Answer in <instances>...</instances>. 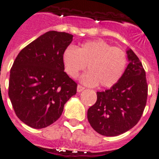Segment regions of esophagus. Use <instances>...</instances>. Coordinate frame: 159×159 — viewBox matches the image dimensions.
Segmentation results:
<instances>
[{
  "label": "esophagus",
  "mask_w": 159,
  "mask_h": 159,
  "mask_svg": "<svg viewBox=\"0 0 159 159\" xmlns=\"http://www.w3.org/2000/svg\"><path fill=\"white\" fill-rule=\"evenodd\" d=\"M84 89V87L81 86V85H77V88H76V90H77V92L80 93V92H82L83 90Z\"/></svg>",
  "instance_id": "1"
}]
</instances>
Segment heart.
<instances>
[{"label": "heart", "mask_w": 159, "mask_h": 159, "mask_svg": "<svg viewBox=\"0 0 159 159\" xmlns=\"http://www.w3.org/2000/svg\"><path fill=\"white\" fill-rule=\"evenodd\" d=\"M65 71L71 78H76L86 68L89 71L80 77L88 86L100 85L110 88L119 81L125 70L127 57L123 49L114 48L102 40L83 43L76 49L68 47L62 54Z\"/></svg>", "instance_id": "b5f03b06"}]
</instances>
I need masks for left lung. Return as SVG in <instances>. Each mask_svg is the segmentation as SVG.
<instances>
[{"label":"left lung","mask_w":159,"mask_h":159,"mask_svg":"<svg viewBox=\"0 0 159 159\" xmlns=\"http://www.w3.org/2000/svg\"><path fill=\"white\" fill-rule=\"evenodd\" d=\"M129 65L110 89L97 92V101L88 110V120L97 133L117 136L139 122L146 107V72L136 54L127 48Z\"/></svg>","instance_id":"obj_1"}]
</instances>
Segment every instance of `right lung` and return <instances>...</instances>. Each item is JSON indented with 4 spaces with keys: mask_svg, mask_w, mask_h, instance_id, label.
I'll return each mask as SVG.
<instances>
[{
    "mask_svg": "<svg viewBox=\"0 0 159 159\" xmlns=\"http://www.w3.org/2000/svg\"><path fill=\"white\" fill-rule=\"evenodd\" d=\"M69 33L51 30L19 52L10 70L8 95L17 117L34 129L59 119L76 83L64 70L62 54L71 43Z\"/></svg>",
    "mask_w": 159,
    "mask_h": 159,
    "instance_id": "right-lung-1",
    "label": "right lung"
}]
</instances>
